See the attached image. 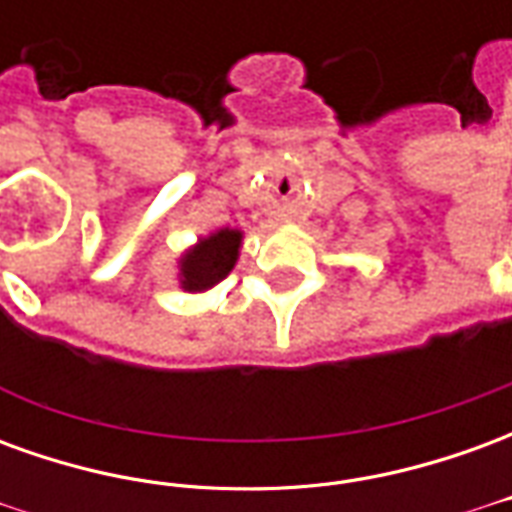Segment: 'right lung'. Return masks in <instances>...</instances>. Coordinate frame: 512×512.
<instances>
[{"label":"right lung","mask_w":512,"mask_h":512,"mask_svg":"<svg viewBox=\"0 0 512 512\" xmlns=\"http://www.w3.org/2000/svg\"><path fill=\"white\" fill-rule=\"evenodd\" d=\"M244 244L241 230H213L178 257V285L186 293H205L216 288L233 271Z\"/></svg>","instance_id":"obj_1"}]
</instances>
